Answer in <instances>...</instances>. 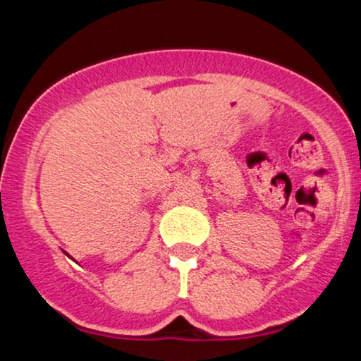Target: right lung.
<instances>
[{"instance_id": "add662e5", "label": "right lung", "mask_w": 361, "mask_h": 361, "mask_svg": "<svg viewBox=\"0 0 361 361\" xmlns=\"http://www.w3.org/2000/svg\"><path fill=\"white\" fill-rule=\"evenodd\" d=\"M66 255H68V252H66Z\"/></svg>"}]
</instances>
